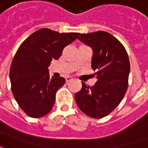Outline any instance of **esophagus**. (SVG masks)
<instances>
[{"label":"esophagus","instance_id":"obj_1","mask_svg":"<svg viewBox=\"0 0 148 148\" xmlns=\"http://www.w3.org/2000/svg\"><path fill=\"white\" fill-rule=\"evenodd\" d=\"M73 80V77H71V76H68V77H66V82H71V81Z\"/></svg>","mask_w":148,"mask_h":148}]
</instances>
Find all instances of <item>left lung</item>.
I'll use <instances>...</instances> for the list:
<instances>
[{"instance_id": "8db88e82", "label": "left lung", "mask_w": 148, "mask_h": 148, "mask_svg": "<svg viewBox=\"0 0 148 148\" xmlns=\"http://www.w3.org/2000/svg\"><path fill=\"white\" fill-rule=\"evenodd\" d=\"M77 39L93 51L91 67L97 82L92 87L82 82L75 101L90 117H105L117 107L127 91L130 72L127 51L117 39L103 31L82 34Z\"/></svg>"}]
</instances>
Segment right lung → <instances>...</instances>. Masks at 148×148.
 <instances>
[{
    "instance_id": "right-lung-1",
    "label": "right lung",
    "mask_w": 148,
    "mask_h": 148,
    "mask_svg": "<svg viewBox=\"0 0 148 148\" xmlns=\"http://www.w3.org/2000/svg\"><path fill=\"white\" fill-rule=\"evenodd\" d=\"M79 35L42 28L20 46L12 62L9 77L15 99L31 117H41L51 110L55 93L66 80L50 77L49 66L52 60L60 58L63 48Z\"/></svg>"
}]
</instances>
